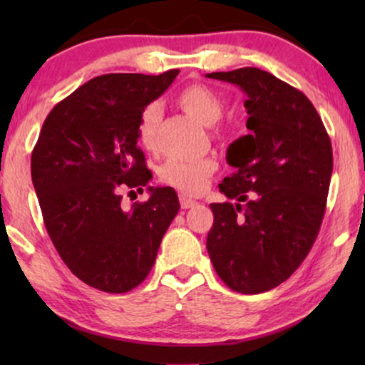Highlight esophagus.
I'll return each instance as SVG.
<instances>
[{"label": "esophagus", "mask_w": 365, "mask_h": 365, "mask_svg": "<svg viewBox=\"0 0 365 365\" xmlns=\"http://www.w3.org/2000/svg\"><path fill=\"white\" fill-rule=\"evenodd\" d=\"M179 202H181V207L182 209H191V207H196L197 206V201H194V199H189L186 196H179Z\"/></svg>", "instance_id": "34e87169"}]
</instances>
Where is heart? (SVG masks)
<instances>
[{
	"label": "heart",
	"mask_w": 365,
	"mask_h": 365,
	"mask_svg": "<svg viewBox=\"0 0 365 365\" xmlns=\"http://www.w3.org/2000/svg\"><path fill=\"white\" fill-rule=\"evenodd\" d=\"M178 106L187 116L196 119L204 126H212L222 116L224 103L214 89L204 84H192L178 96ZM161 121V108L153 103L144 108L138 123V141L144 149H153L156 143L158 124ZM217 164L212 158L169 159L159 168V181L184 194H197L206 186L207 179L216 171Z\"/></svg>",
	"instance_id": "1"
}]
</instances>
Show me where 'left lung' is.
<instances>
[{
    "label": "left lung",
    "instance_id": "1",
    "mask_svg": "<svg viewBox=\"0 0 365 365\" xmlns=\"http://www.w3.org/2000/svg\"><path fill=\"white\" fill-rule=\"evenodd\" d=\"M246 93V136L227 149L236 168L219 184L236 202L211 204L207 252L232 291L277 287L316 241L332 176V146L314 104L299 89L257 68L209 73Z\"/></svg>",
    "mask_w": 365,
    "mask_h": 365
}]
</instances>
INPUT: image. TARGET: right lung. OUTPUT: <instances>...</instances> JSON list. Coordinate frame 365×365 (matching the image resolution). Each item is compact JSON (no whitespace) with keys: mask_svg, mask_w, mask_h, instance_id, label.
I'll return each instance as SVG.
<instances>
[{"mask_svg":"<svg viewBox=\"0 0 365 365\" xmlns=\"http://www.w3.org/2000/svg\"><path fill=\"white\" fill-rule=\"evenodd\" d=\"M178 74L93 78L51 109L33 149L31 179L49 237L69 271L99 291L139 286L179 211L173 187L149 186L148 201L129 209L119 194L143 192L151 181L138 148L139 116Z\"/></svg>","mask_w":365,"mask_h":365,"instance_id":"1","label":"right lung"}]
</instances>
